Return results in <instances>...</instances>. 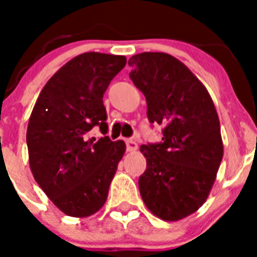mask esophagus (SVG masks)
Masks as SVG:
<instances>
[{
	"mask_svg": "<svg viewBox=\"0 0 257 257\" xmlns=\"http://www.w3.org/2000/svg\"><path fill=\"white\" fill-rule=\"evenodd\" d=\"M126 147L127 152H135L138 149V143L134 142V140H126Z\"/></svg>",
	"mask_w": 257,
	"mask_h": 257,
	"instance_id": "34e87169",
	"label": "esophagus"
}]
</instances>
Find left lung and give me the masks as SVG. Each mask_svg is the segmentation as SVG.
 <instances>
[{
    "label": "left lung",
    "instance_id": "1",
    "mask_svg": "<svg viewBox=\"0 0 257 257\" xmlns=\"http://www.w3.org/2000/svg\"><path fill=\"white\" fill-rule=\"evenodd\" d=\"M130 78L147 99L162 142L142 145L147 170L139 178L145 206L165 221L196 212L207 199L224 154L216 108L205 85L166 52L131 56Z\"/></svg>",
    "mask_w": 257,
    "mask_h": 257
}]
</instances>
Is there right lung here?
Instances as JSON below:
<instances>
[{
  "label": "right lung",
  "instance_id": "add662e5",
  "mask_svg": "<svg viewBox=\"0 0 257 257\" xmlns=\"http://www.w3.org/2000/svg\"><path fill=\"white\" fill-rule=\"evenodd\" d=\"M126 58L85 52L64 64L44 86L27 128L29 167L45 194L61 212L87 217L100 210L126 144L88 131L106 133L104 92Z\"/></svg>",
  "mask_w": 257,
  "mask_h": 257
}]
</instances>
